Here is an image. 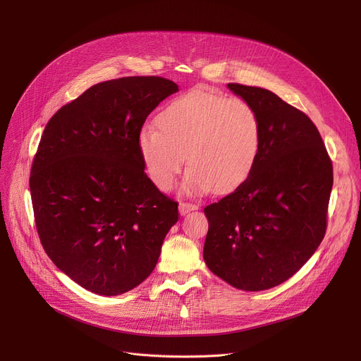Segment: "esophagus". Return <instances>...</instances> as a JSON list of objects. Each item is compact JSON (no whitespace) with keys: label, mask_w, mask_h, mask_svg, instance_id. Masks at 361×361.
<instances>
[{"label":"esophagus","mask_w":361,"mask_h":361,"mask_svg":"<svg viewBox=\"0 0 361 361\" xmlns=\"http://www.w3.org/2000/svg\"><path fill=\"white\" fill-rule=\"evenodd\" d=\"M197 204H195V203H188V202H181L180 203V214L181 215H187L188 212H192V211H196L197 209Z\"/></svg>","instance_id":"obj_1"}]
</instances>
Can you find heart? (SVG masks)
I'll return each instance as SVG.
<instances>
[{"label": "heart", "mask_w": 361, "mask_h": 361, "mask_svg": "<svg viewBox=\"0 0 361 361\" xmlns=\"http://www.w3.org/2000/svg\"><path fill=\"white\" fill-rule=\"evenodd\" d=\"M157 127L145 126L137 150L149 180L161 192L174 187L187 161L184 192L228 193L247 180L262 147V123L244 99L195 87L158 112Z\"/></svg>", "instance_id": "b5f03b06"}]
</instances>
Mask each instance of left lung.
<instances>
[{"label":"left lung","mask_w":361,"mask_h":361,"mask_svg":"<svg viewBox=\"0 0 361 361\" xmlns=\"http://www.w3.org/2000/svg\"><path fill=\"white\" fill-rule=\"evenodd\" d=\"M228 87L259 114L262 147L247 180L203 209V257L230 286L262 291L291 278L324 240L332 161L305 112L267 89Z\"/></svg>","instance_id":"1"}]
</instances>
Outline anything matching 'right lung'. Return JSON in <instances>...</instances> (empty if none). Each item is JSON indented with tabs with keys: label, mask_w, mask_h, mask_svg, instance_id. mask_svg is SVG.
I'll return each instance as SVG.
<instances>
[{
	"label": "right lung",
	"mask_w": 361,
	"mask_h": 361,
	"mask_svg": "<svg viewBox=\"0 0 361 361\" xmlns=\"http://www.w3.org/2000/svg\"><path fill=\"white\" fill-rule=\"evenodd\" d=\"M178 86L158 75L93 85L48 121L30 169L37 235L80 287L118 295L155 269L178 202L145 173L137 135Z\"/></svg>",
	"instance_id": "right-lung-1"
}]
</instances>
